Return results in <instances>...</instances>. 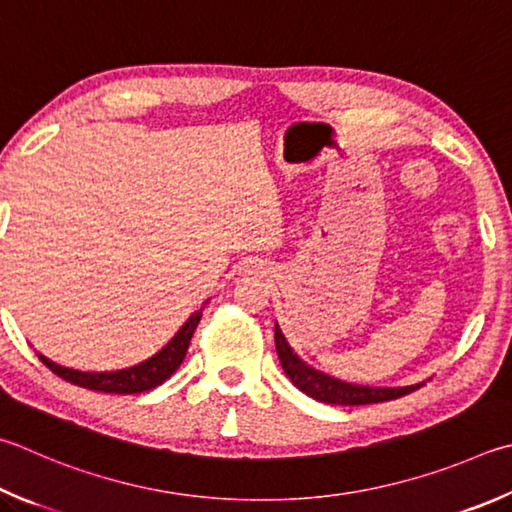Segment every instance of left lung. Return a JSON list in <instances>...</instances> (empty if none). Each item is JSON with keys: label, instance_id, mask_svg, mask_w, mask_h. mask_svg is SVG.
Wrapping results in <instances>:
<instances>
[{"label": "left lung", "instance_id": "1", "mask_svg": "<svg viewBox=\"0 0 512 512\" xmlns=\"http://www.w3.org/2000/svg\"><path fill=\"white\" fill-rule=\"evenodd\" d=\"M275 349L284 367V374L291 378V383L300 389V392L315 398V401L320 403H329V405L383 403V401H392V398H401L405 394H410L416 387L423 385V383H416V385H405V387H369V385H351L340 378H333L320 369L306 365V362L291 349V345H288V340L277 322H275Z\"/></svg>", "mask_w": 512, "mask_h": 512}]
</instances>
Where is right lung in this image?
Returning a JSON list of instances; mask_svg holds the SVG:
<instances>
[{
  "instance_id": "right-lung-1",
  "label": "right lung",
  "mask_w": 512,
  "mask_h": 512,
  "mask_svg": "<svg viewBox=\"0 0 512 512\" xmlns=\"http://www.w3.org/2000/svg\"><path fill=\"white\" fill-rule=\"evenodd\" d=\"M208 302L210 300L203 302L201 309L194 311L190 318L183 322V327L174 333L172 340L167 342L165 347H161L154 356L145 358L143 362H136L132 367L114 369V371H82V369L64 367L60 362L46 358L40 351H37V356H40V360L53 371V374H58L60 378L69 380V383L78 387L94 389V392H105V394L150 392V389L165 383V380L181 367L185 353H188V347H190L192 333L197 329L203 309H206Z\"/></svg>"
}]
</instances>
